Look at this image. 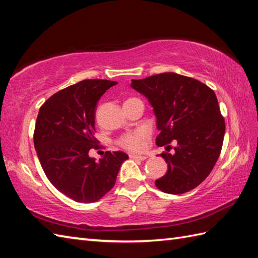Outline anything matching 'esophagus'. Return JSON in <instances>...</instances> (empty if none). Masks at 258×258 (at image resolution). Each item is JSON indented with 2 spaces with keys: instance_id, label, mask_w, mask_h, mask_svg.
<instances>
[{
  "instance_id": "34e87169",
  "label": "esophagus",
  "mask_w": 258,
  "mask_h": 258,
  "mask_svg": "<svg viewBox=\"0 0 258 258\" xmlns=\"http://www.w3.org/2000/svg\"><path fill=\"white\" fill-rule=\"evenodd\" d=\"M130 157L133 158V160H140V161H145L147 156L145 155H136V154H130Z\"/></svg>"
}]
</instances>
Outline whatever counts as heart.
<instances>
[{
  "mask_svg": "<svg viewBox=\"0 0 258 258\" xmlns=\"http://www.w3.org/2000/svg\"><path fill=\"white\" fill-rule=\"evenodd\" d=\"M130 100H134V98H128ZM146 139V133L143 130H138L135 132L126 133L120 136L117 140V145L122 147L124 150H127L131 152H140L143 150L144 147V141Z\"/></svg>",
  "mask_w": 258,
  "mask_h": 258,
  "instance_id": "b5f03b06",
  "label": "heart"
}]
</instances>
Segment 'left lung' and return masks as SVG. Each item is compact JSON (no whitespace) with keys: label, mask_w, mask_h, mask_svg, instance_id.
<instances>
[{"label":"left lung","mask_w":258,"mask_h":258,"mask_svg":"<svg viewBox=\"0 0 258 258\" xmlns=\"http://www.w3.org/2000/svg\"><path fill=\"white\" fill-rule=\"evenodd\" d=\"M131 86L143 94L155 113L157 146L172 149L162 153L167 172L155 180L164 193L183 194L199 186L221 154L225 120L215 93L207 85L173 72L132 80ZM169 152V150H168Z\"/></svg>","instance_id":"1"}]
</instances>
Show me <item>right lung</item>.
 <instances>
[{"mask_svg": "<svg viewBox=\"0 0 258 258\" xmlns=\"http://www.w3.org/2000/svg\"><path fill=\"white\" fill-rule=\"evenodd\" d=\"M117 82L84 80L58 91L41 106L34 130V147L46 177L61 193L80 203H93L112 189L123 152H105L96 161L89 155L98 149L95 109L100 97Z\"/></svg>", "mask_w": 258, "mask_h": 258, "instance_id": "obj_1", "label": "right lung"}]
</instances>
